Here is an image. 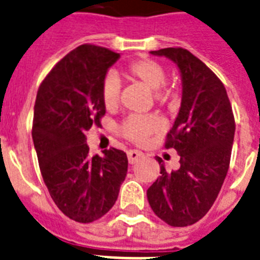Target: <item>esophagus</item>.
Wrapping results in <instances>:
<instances>
[{
  "label": "esophagus",
  "mask_w": 260,
  "mask_h": 260,
  "mask_svg": "<svg viewBox=\"0 0 260 260\" xmlns=\"http://www.w3.org/2000/svg\"><path fill=\"white\" fill-rule=\"evenodd\" d=\"M142 156H144V154H142V152H140V150H128L127 152V158L130 164H136Z\"/></svg>",
  "instance_id": "obj_1"
}]
</instances>
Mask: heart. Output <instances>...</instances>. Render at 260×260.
I'll use <instances>...</instances> for the list:
<instances>
[{
	"label": "heart",
	"mask_w": 260,
	"mask_h": 260,
	"mask_svg": "<svg viewBox=\"0 0 260 260\" xmlns=\"http://www.w3.org/2000/svg\"><path fill=\"white\" fill-rule=\"evenodd\" d=\"M123 76L130 81L138 82L146 89L154 92L156 100H162L170 94V90L162 89L166 80V70L158 62L152 59H137L130 62L123 70ZM120 86L118 78L108 76L102 85V102L107 110H115L119 103ZM160 128V122L153 116H130L120 124V134L126 140L142 144L150 134Z\"/></svg>",
	"instance_id": "1"
}]
</instances>
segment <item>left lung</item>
<instances>
[{
	"label": "left lung",
	"mask_w": 260,
	"mask_h": 260,
	"mask_svg": "<svg viewBox=\"0 0 260 260\" xmlns=\"http://www.w3.org/2000/svg\"><path fill=\"white\" fill-rule=\"evenodd\" d=\"M178 66L182 103L166 148L180 156L179 170L168 172L160 157V176L148 188L152 210L171 226L195 224L213 206L231 161L235 118L225 86L201 59L184 48L150 51Z\"/></svg>",
	"instance_id": "8db88e82"
}]
</instances>
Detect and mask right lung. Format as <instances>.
I'll return each mask as SVG.
<instances>
[{"mask_svg": "<svg viewBox=\"0 0 260 260\" xmlns=\"http://www.w3.org/2000/svg\"><path fill=\"white\" fill-rule=\"evenodd\" d=\"M119 57L82 44L54 66L36 94L32 140L44 184L58 209L82 224L110 212L127 174L123 150L90 157L85 137L106 114L102 85Z\"/></svg>", "mask_w": 260, "mask_h": 260, "instance_id": "obj_1", "label": "right lung"}]
</instances>
